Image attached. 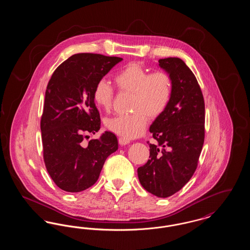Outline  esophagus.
<instances>
[{
  "mask_svg": "<svg viewBox=\"0 0 250 250\" xmlns=\"http://www.w3.org/2000/svg\"><path fill=\"white\" fill-rule=\"evenodd\" d=\"M129 143H130V141L127 140V139H125V138H122V137L119 138L120 145H126Z\"/></svg>",
  "mask_w": 250,
  "mask_h": 250,
  "instance_id": "obj_1",
  "label": "esophagus"
}]
</instances>
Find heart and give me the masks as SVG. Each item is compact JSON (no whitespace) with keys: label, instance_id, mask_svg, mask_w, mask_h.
I'll return each mask as SVG.
<instances>
[{"label":"heart","instance_id":"heart-1","mask_svg":"<svg viewBox=\"0 0 250 250\" xmlns=\"http://www.w3.org/2000/svg\"><path fill=\"white\" fill-rule=\"evenodd\" d=\"M114 81L121 91L133 95L132 109L136 112L108 118L105 123L106 127L127 140L138 138L145 130L148 117L155 119L165 111L171 96V80L166 72L150 74L143 65L132 62L115 75ZM113 94L111 85L100 80L93 92L96 107L108 111Z\"/></svg>","mask_w":250,"mask_h":250}]
</instances>
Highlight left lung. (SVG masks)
<instances>
[{
  "mask_svg": "<svg viewBox=\"0 0 250 250\" xmlns=\"http://www.w3.org/2000/svg\"><path fill=\"white\" fill-rule=\"evenodd\" d=\"M158 65L171 80V96L165 111L150 126L155 144H149L150 159L138 168V176L145 190L167 198L197 168L204 142L205 108L201 87L183 60L160 59Z\"/></svg>",
  "mask_w": 250,
  "mask_h": 250,
  "instance_id": "obj_1",
  "label": "left lung"
}]
</instances>
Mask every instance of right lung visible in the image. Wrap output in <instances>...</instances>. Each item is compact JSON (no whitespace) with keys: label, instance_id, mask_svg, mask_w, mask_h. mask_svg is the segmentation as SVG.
I'll return each mask as SVG.
<instances>
[{"label":"right lung","instance_id":"right-lung-1","mask_svg":"<svg viewBox=\"0 0 250 250\" xmlns=\"http://www.w3.org/2000/svg\"><path fill=\"white\" fill-rule=\"evenodd\" d=\"M122 58L79 53L69 57L48 82L40 128L48 174L62 190L81 192L95 185L107 156L116 152V136L105 131L83 143L101 126L93 92L95 84Z\"/></svg>","mask_w":250,"mask_h":250}]
</instances>
